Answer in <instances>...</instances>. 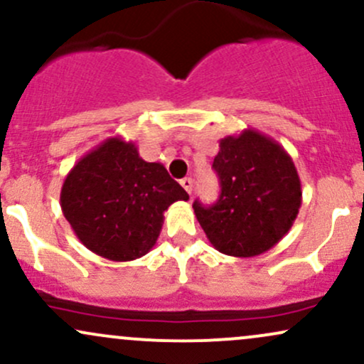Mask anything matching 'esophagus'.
<instances>
[{
	"mask_svg": "<svg viewBox=\"0 0 364 364\" xmlns=\"http://www.w3.org/2000/svg\"><path fill=\"white\" fill-rule=\"evenodd\" d=\"M181 186L188 191V195H191V191H193V179H191V178H183L181 179Z\"/></svg>",
	"mask_w": 364,
	"mask_h": 364,
	"instance_id": "obj_1",
	"label": "esophagus"
}]
</instances>
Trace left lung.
<instances>
[{
	"mask_svg": "<svg viewBox=\"0 0 364 364\" xmlns=\"http://www.w3.org/2000/svg\"><path fill=\"white\" fill-rule=\"evenodd\" d=\"M212 168L220 181L214 205L193 210L215 250L250 258L269 252L289 232L301 207V181L289 154L257 129L219 141Z\"/></svg>",
	"mask_w": 364,
	"mask_h": 364,
	"instance_id": "obj_1",
	"label": "left lung"
}]
</instances>
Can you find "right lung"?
I'll return each instance as SVG.
<instances>
[{
	"label": "right lung",
	"instance_id": "add662e5",
	"mask_svg": "<svg viewBox=\"0 0 364 364\" xmlns=\"http://www.w3.org/2000/svg\"><path fill=\"white\" fill-rule=\"evenodd\" d=\"M188 198L164 166L144 161L133 141L111 136L66 174L60 203L85 248L129 262L156 245L169 205Z\"/></svg>",
	"mask_w": 364,
	"mask_h": 364
}]
</instances>
